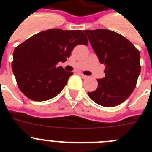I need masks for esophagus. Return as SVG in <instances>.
<instances>
[{"label":"esophagus","instance_id":"esophagus-1","mask_svg":"<svg viewBox=\"0 0 152 152\" xmlns=\"http://www.w3.org/2000/svg\"><path fill=\"white\" fill-rule=\"evenodd\" d=\"M80 75L81 76V77H82V78H87V77H88V76H87V75H84V74H82V73H80Z\"/></svg>","mask_w":152,"mask_h":152}]
</instances>
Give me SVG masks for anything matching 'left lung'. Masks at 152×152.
I'll return each instance as SVG.
<instances>
[{
  "label": "left lung",
  "mask_w": 152,
  "mask_h": 152,
  "mask_svg": "<svg viewBox=\"0 0 152 152\" xmlns=\"http://www.w3.org/2000/svg\"><path fill=\"white\" fill-rule=\"evenodd\" d=\"M100 63L105 77L97 79L96 91L88 92L93 101L113 107L129 97L141 72L140 53L124 36L105 29L84 30Z\"/></svg>",
  "instance_id": "obj_1"
}]
</instances>
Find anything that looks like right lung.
<instances>
[{
	"mask_svg": "<svg viewBox=\"0 0 152 152\" xmlns=\"http://www.w3.org/2000/svg\"><path fill=\"white\" fill-rule=\"evenodd\" d=\"M77 45H88L81 30L52 29L31 36L15 48L12 70L23 94L35 101L59 94L73 73L56 64L66 61Z\"/></svg>",
	"mask_w": 152,
	"mask_h": 152,
	"instance_id": "1",
	"label": "right lung"
}]
</instances>
